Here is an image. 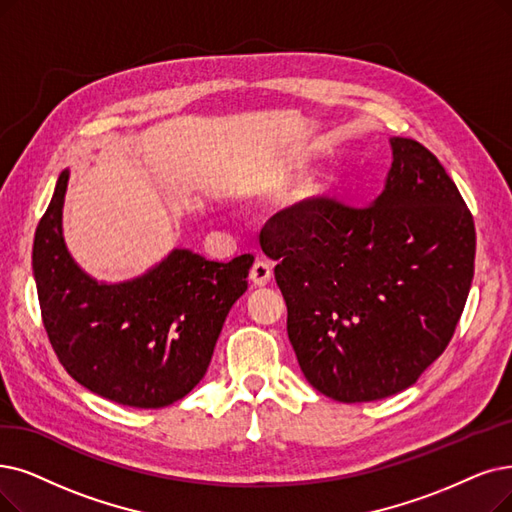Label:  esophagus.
Listing matches in <instances>:
<instances>
[{
	"mask_svg": "<svg viewBox=\"0 0 512 512\" xmlns=\"http://www.w3.org/2000/svg\"><path fill=\"white\" fill-rule=\"evenodd\" d=\"M271 275H273V271H271V264H269L267 260L258 258V260L252 264L250 279H252L254 285H258V288H262V285H267V283L271 281Z\"/></svg>",
	"mask_w": 512,
	"mask_h": 512,
	"instance_id": "34e87169",
	"label": "esophagus"
}]
</instances>
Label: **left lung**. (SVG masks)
Wrapping results in <instances>:
<instances>
[{
    "instance_id": "left-lung-1",
    "label": "left lung",
    "mask_w": 512,
    "mask_h": 512,
    "mask_svg": "<svg viewBox=\"0 0 512 512\" xmlns=\"http://www.w3.org/2000/svg\"><path fill=\"white\" fill-rule=\"evenodd\" d=\"M391 149L370 206L306 199L260 233L300 370L342 403L412 386L452 340L475 275V222L454 180L412 138Z\"/></svg>"
}]
</instances>
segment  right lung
<instances>
[{
    "label": "right lung",
    "mask_w": 512,
    "mask_h": 512,
    "mask_svg": "<svg viewBox=\"0 0 512 512\" xmlns=\"http://www.w3.org/2000/svg\"><path fill=\"white\" fill-rule=\"evenodd\" d=\"M58 176L33 241V275L52 349L88 391L157 410L206 376L231 306L248 290L254 256L214 262L176 248L145 275L121 283L90 277L67 250Z\"/></svg>",
    "instance_id": "right-lung-1"
}]
</instances>
